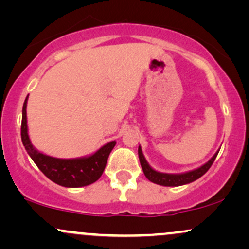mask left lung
Returning <instances> with one entry per match:
<instances>
[{"label": "left lung", "instance_id": "left-lung-1", "mask_svg": "<svg viewBox=\"0 0 249 249\" xmlns=\"http://www.w3.org/2000/svg\"><path fill=\"white\" fill-rule=\"evenodd\" d=\"M220 148L216 151L215 154L207 162H205L204 165L196 168V170L187 171V172L182 173H164L156 171L154 168L151 167V165L148 164L146 159H145L144 153L142 151V146L139 145L138 147V156H139V161H141L142 172H144L145 177L150 180V181L154 182L157 185H161V186H182V185L190 184V182L196 181V179H199L200 177L204 176L205 173L210 170V167L212 166V164L215 160L216 156H218Z\"/></svg>", "mask_w": 249, "mask_h": 249}]
</instances>
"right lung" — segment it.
Returning <instances> with one entry per match:
<instances>
[{"instance_id": "obj_1", "label": "right lung", "mask_w": 249, "mask_h": 249, "mask_svg": "<svg viewBox=\"0 0 249 249\" xmlns=\"http://www.w3.org/2000/svg\"><path fill=\"white\" fill-rule=\"evenodd\" d=\"M28 97L25 98L23 108H22V125L21 137L25 150L30 158L37 165V167L42 171L51 181L61 185L63 187H83L93 184L97 181L104 172L107 166V161L112 148L115 147L116 141H112L97 150L95 153L90 156L79 157V158L63 159L55 158L39 152L37 148L31 144L28 133L27 124V103Z\"/></svg>"}]
</instances>
